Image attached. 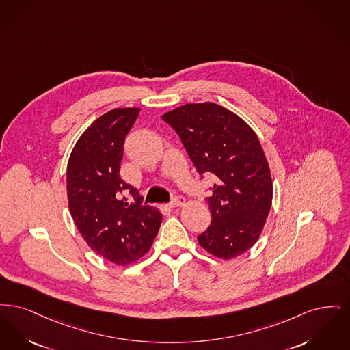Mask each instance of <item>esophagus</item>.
<instances>
[{
  "mask_svg": "<svg viewBox=\"0 0 350 350\" xmlns=\"http://www.w3.org/2000/svg\"><path fill=\"white\" fill-rule=\"evenodd\" d=\"M184 204H185V198L183 196H175L168 205H170V208H176V206H182Z\"/></svg>",
  "mask_w": 350,
  "mask_h": 350,
  "instance_id": "obj_1",
  "label": "esophagus"
}]
</instances>
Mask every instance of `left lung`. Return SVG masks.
<instances>
[{
    "label": "left lung",
    "mask_w": 350,
    "mask_h": 350,
    "mask_svg": "<svg viewBox=\"0 0 350 350\" xmlns=\"http://www.w3.org/2000/svg\"><path fill=\"white\" fill-rule=\"evenodd\" d=\"M162 119L180 137L201 178L215 179L206 198L212 222L198 235V243L217 258L242 255L256 243L273 196L256 133L239 116L211 102L178 107Z\"/></svg>",
    "instance_id": "8db88e82"
}]
</instances>
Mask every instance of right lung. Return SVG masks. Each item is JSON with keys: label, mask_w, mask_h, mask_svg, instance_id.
I'll list each match as a JSON object with an SVG mask.
<instances>
[{"label": "right lung", "mask_w": 350, "mask_h": 350, "mask_svg": "<svg viewBox=\"0 0 350 350\" xmlns=\"http://www.w3.org/2000/svg\"><path fill=\"white\" fill-rule=\"evenodd\" d=\"M138 113L139 108H115L98 118L77 141L66 170L78 231L94 252L118 265L144 256L162 222L159 211L142 205L136 188L120 176L124 141Z\"/></svg>", "instance_id": "1"}]
</instances>
